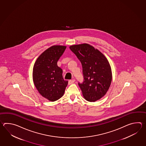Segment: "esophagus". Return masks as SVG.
<instances>
[{
    "instance_id": "obj_1",
    "label": "esophagus",
    "mask_w": 146,
    "mask_h": 146,
    "mask_svg": "<svg viewBox=\"0 0 146 146\" xmlns=\"http://www.w3.org/2000/svg\"><path fill=\"white\" fill-rule=\"evenodd\" d=\"M74 82V79H72V80H69L68 84H73Z\"/></svg>"
}]
</instances>
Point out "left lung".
<instances>
[{"label": "left lung", "mask_w": 146, "mask_h": 146, "mask_svg": "<svg viewBox=\"0 0 146 146\" xmlns=\"http://www.w3.org/2000/svg\"><path fill=\"white\" fill-rule=\"evenodd\" d=\"M69 48L82 64L84 82L78 84L84 98L89 102L101 99L112 82V70L108 60L89 44L73 45Z\"/></svg>", "instance_id": "left-lung-1"}]
</instances>
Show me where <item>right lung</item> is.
Wrapping results in <instances>:
<instances>
[{
  "instance_id": "add662e5",
  "label": "right lung",
  "mask_w": 146,
  "mask_h": 146,
  "mask_svg": "<svg viewBox=\"0 0 146 146\" xmlns=\"http://www.w3.org/2000/svg\"><path fill=\"white\" fill-rule=\"evenodd\" d=\"M66 46L54 45L42 53L33 69V80L38 92L44 98L54 102L62 98L68 84L62 77V70L57 62Z\"/></svg>"
}]
</instances>
